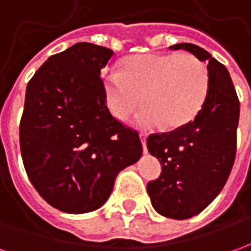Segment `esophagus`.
Listing matches in <instances>:
<instances>
[{
	"instance_id": "esophagus-1",
	"label": "esophagus",
	"mask_w": 251,
	"mask_h": 251,
	"mask_svg": "<svg viewBox=\"0 0 251 251\" xmlns=\"http://www.w3.org/2000/svg\"><path fill=\"white\" fill-rule=\"evenodd\" d=\"M147 133H140V138H141L142 142V148H144V153H148V148H147Z\"/></svg>"
}]
</instances>
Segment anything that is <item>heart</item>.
<instances>
[{"label":"heart","mask_w":251,"mask_h":251,"mask_svg":"<svg viewBox=\"0 0 251 251\" xmlns=\"http://www.w3.org/2000/svg\"><path fill=\"white\" fill-rule=\"evenodd\" d=\"M104 98L117 120L134 118L141 129L187 125L203 107L210 87L205 64L191 53H144L126 59L122 71L102 72Z\"/></svg>","instance_id":"heart-1"}]
</instances>
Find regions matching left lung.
Wrapping results in <instances>:
<instances>
[{"label":"left lung","instance_id":"obj_1","mask_svg":"<svg viewBox=\"0 0 251 251\" xmlns=\"http://www.w3.org/2000/svg\"><path fill=\"white\" fill-rule=\"evenodd\" d=\"M169 48L207 63L210 87L194 121L148 137V151L158 158L161 175L147 189L160 215L188 219L204 210L228 179L237 152L239 100L227 68L205 50L189 43Z\"/></svg>","mask_w":251,"mask_h":251}]
</instances>
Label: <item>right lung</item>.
I'll return each instance as SVG.
<instances>
[{"mask_svg": "<svg viewBox=\"0 0 251 251\" xmlns=\"http://www.w3.org/2000/svg\"><path fill=\"white\" fill-rule=\"evenodd\" d=\"M114 52L77 43L48 57L26 86L20 148L48 204L84 214L109 199L117 175L138 161L136 130L110 114L100 70Z\"/></svg>", "mask_w": 251, "mask_h": 251, "instance_id": "right-lung-1", "label": "right lung"}]
</instances>
